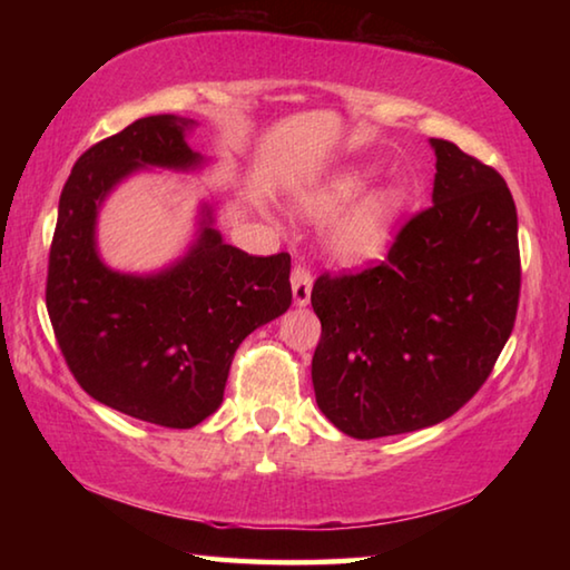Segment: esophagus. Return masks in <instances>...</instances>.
I'll return each mask as SVG.
<instances>
[{
    "label": "esophagus",
    "instance_id": "obj_1",
    "mask_svg": "<svg viewBox=\"0 0 570 570\" xmlns=\"http://www.w3.org/2000/svg\"><path fill=\"white\" fill-rule=\"evenodd\" d=\"M312 284H314V276L308 272L306 266H294L292 272V292H294V304L296 306H306L308 298H312Z\"/></svg>",
    "mask_w": 570,
    "mask_h": 570
}]
</instances>
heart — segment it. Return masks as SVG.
Instances as JSON below:
<instances>
[{
    "label": "heart",
    "mask_w": 570,
    "mask_h": 570,
    "mask_svg": "<svg viewBox=\"0 0 570 570\" xmlns=\"http://www.w3.org/2000/svg\"><path fill=\"white\" fill-rule=\"evenodd\" d=\"M366 186V176L360 170H346L320 186L302 193V208L312 218H332L360 196ZM402 210L397 190H377L364 196L360 204L334 220L330 228L332 254L346 264L370 262L387 246L394 220Z\"/></svg>",
    "instance_id": "1"
}]
</instances>
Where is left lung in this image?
<instances>
[{
  "label": "left lung",
  "instance_id": "obj_1",
  "mask_svg": "<svg viewBox=\"0 0 570 570\" xmlns=\"http://www.w3.org/2000/svg\"><path fill=\"white\" fill-rule=\"evenodd\" d=\"M432 206L402 224L384 262L324 272L312 306L320 410L346 435L430 428L475 397L513 332L518 214L495 168L432 138Z\"/></svg>",
  "mask_w": 570,
  "mask_h": 570
}]
</instances>
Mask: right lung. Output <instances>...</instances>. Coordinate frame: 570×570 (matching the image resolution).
<instances>
[{"mask_svg":"<svg viewBox=\"0 0 570 570\" xmlns=\"http://www.w3.org/2000/svg\"><path fill=\"white\" fill-rule=\"evenodd\" d=\"M193 120L150 115L77 158L60 196L47 264V312L77 384L102 404L188 430L224 402L238 344L292 304V256H248L204 228L158 276H122L95 254V216L115 183L142 166L198 163Z\"/></svg>","mask_w":570,"mask_h":570,"instance_id":"right-lung-1","label":"right lung"}]
</instances>
